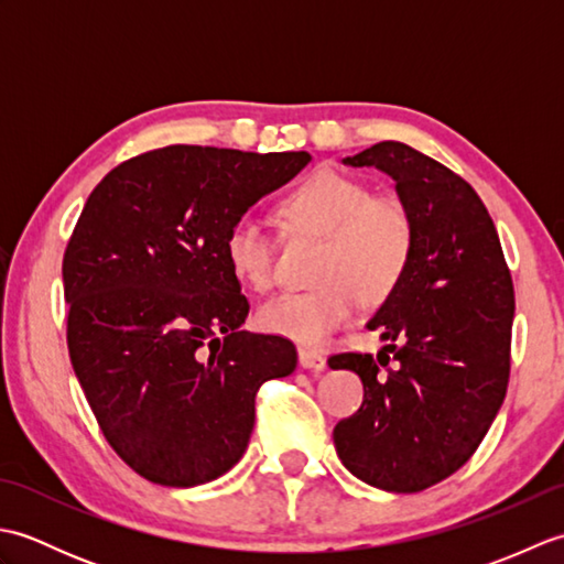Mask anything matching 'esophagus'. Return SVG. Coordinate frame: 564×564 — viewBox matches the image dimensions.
<instances>
[{
  "mask_svg": "<svg viewBox=\"0 0 564 564\" xmlns=\"http://www.w3.org/2000/svg\"><path fill=\"white\" fill-rule=\"evenodd\" d=\"M297 361H301V366L305 370H310V373H322V370L327 368V358L322 356L319 351H313V349L297 351Z\"/></svg>",
  "mask_w": 564,
  "mask_h": 564,
  "instance_id": "obj_1",
  "label": "esophagus"
}]
</instances>
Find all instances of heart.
Here are the masks:
<instances>
[{"label":"heart","instance_id":"b5f03b06","mask_svg":"<svg viewBox=\"0 0 564 564\" xmlns=\"http://www.w3.org/2000/svg\"><path fill=\"white\" fill-rule=\"evenodd\" d=\"M293 235L325 239L313 291L283 293L259 307V327L305 346L325 341L358 307V295L380 303L398 289L414 251V218L394 196H373L361 178L322 170L281 203ZM232 273L251 291L273 285L275 247L257 218L239 215L225 235Z\"/></svg>","mask_w":564,"mask_h":564}]
</instances>
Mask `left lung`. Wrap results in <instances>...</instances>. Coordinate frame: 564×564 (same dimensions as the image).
Wrapping results in <instances>:
<instances>
[{"label":"left lung","instance_id":"1","mask_svg":"<svg viewBox=\"0 0 564 564\" xmlns=\"http://www.w3.org/2000/svg\"><path fill=\"white\" fill-rule=\"evenodd\" d=\"M394 178L414 218L402 281L368 329L386 346L344 351L332 368L364 382V404L334 426L341 463L386 492H422L480 446L505 402L513 283L497 227L463 176L398 140L346 158Z\"/></svg>","mask_w":564,"mask_h":564}]
</instances>
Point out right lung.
Segmentation results:
<instances>
[{
  "label": "right lung",
  "instance_id": "add662e5",
  "mask_svg": "<svg viewBox=\"0 0 564 564\" xmlns=\"http://www.w3.org/2000/svg\"><path fill=\"white\" fill-rule=\"evenodd\" d=\"M307 162L170 145L118 164L84 203L63 257L69 361L109 446L154 485L230 470L259 388L295 370L293 341L239 329L249 303L225 235Z\"/></svg>",
  "mask_w": 564,
  "mask_h": 564
}]
</instances>
